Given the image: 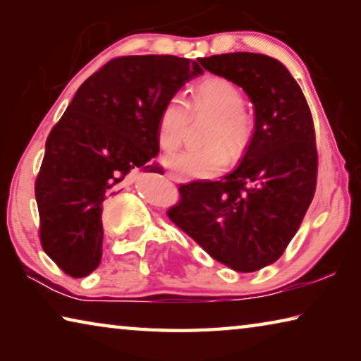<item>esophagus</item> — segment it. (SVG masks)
I'll list each match as a JSON object with an SVG mask.
<instances>
[{
	"mask_svg": "<svg viewBox=\"0 0 361 361\" xmlns=\"http://www.w3.org/2000/svg\"><path fill=\"white\" fill-rule=\"evenodd\" d=\"M166 175H167V178H170L172 181H176V183H185V181H186L185 178H181L180 175H176V173H173V172H167Z\"/></svg>",
	"mask_w": 361,
	"mask_h": 361,
	"instance_id": "34e87169",
	"label": "esophagus"
}]
</instances>
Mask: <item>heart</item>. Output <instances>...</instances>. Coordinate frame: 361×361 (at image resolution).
Masks as SVG:
<instances>
[{
    "mask_svg": "<svg viewBox=\"0 0 361 361\" xmlns=\"http://www.w3.org/2000/svg\"><path fill=\"white\" fill-rule=\"evenodd\" d=\"M243 95L224 78H210L194 89L188 103L180 97L170 99L159 116V145L166 151L178 148L185 138L189 114L210 113L213 121L205 132L209 145L170 154L166 162L188 178H209L228 166L229 152L240 154L253 135V121L243 111ZM228 148L226 149L225 146Z\"/></svg>",
    "mask_w": 361,
    "mask_h": 361,
    "instance_id": "heart-1",
    "label": "heart"
}]
</instances>
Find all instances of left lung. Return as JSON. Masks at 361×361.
Returning <instances> with one entry per match:
<instances>
[{
    "label": "left lung",
    "instance_id": "left-lung-1",
    "mask_svg": "<svg viewBox=\"0 0 361 361\" xmlns=\"http://www.w3.org/2000/svg\"><path fill=\"white\" fill-rule=\"evenodd\" d=\"M200 63L245 90L255 132L235 170L219 181L180 185V202L167 215L213 259L255 272L283 255L314 199L319 159L312 114L276 59L232 52Z\"/></svg>",
    "mask_w": 361,
    "mask_h": 361
}]
</instances>
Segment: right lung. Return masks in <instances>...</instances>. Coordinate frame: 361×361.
I'll return each mask as SVG.
<instances>
[{
	"mask_svg": "<svg viewBox=\"0 0 361 361\" xmlns=\"http://www.w3.org/2000/svg\"><path fill=\"white\" fill-rule=\"evenodd\" d=\"M197 62L175 56L109 60L85 79L46 140L36 176L42 250L68 276H89L100 264L103 202L132 170L159 152L157 124L166 103Z\"/></svg>",
	"mask_w": 361,
	"mask_h": 361,
	"instance_id": "add662e5",
	"label": "right lung"
}]
</instances>
